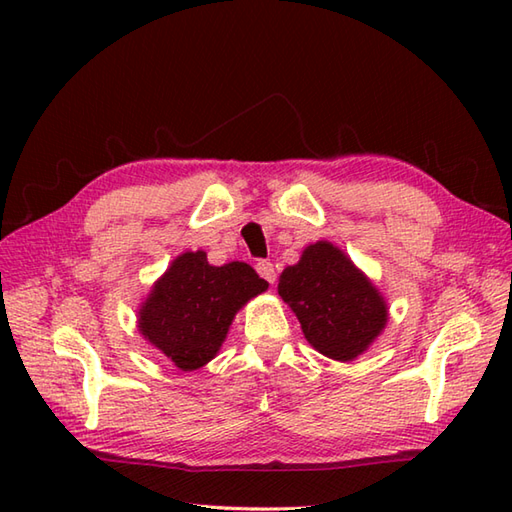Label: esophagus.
Returning <instances> with one entry per match:
<instances>
[{
    "instance_id": "1",
    "label": "esophagus",
    "mask_w": 512,
    "mask_h": 512,
    "mask_svg": "<svg viewBox=\"0 0 512 512\" xmlns=\"http://www.w3.org/2000/svg\"><path fill=\"white\" fill-rule=\"evenodd\" d=\"M255 268H257V273L262 275V277L268 281V284H275L277 273H275V266L270 264L268 259H259V262H257V266H255Z\"/></svg>"
}]
</instances>
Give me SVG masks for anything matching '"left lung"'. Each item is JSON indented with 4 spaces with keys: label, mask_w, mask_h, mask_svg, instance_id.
<instances>
[{
    "label": "left lung",
    "mask_w": 512,
    "mask_h": 512,
    "mask_svg": "<svg viewBox=\"0 0 512 512\" xmlns=\"http://www.w3.org/2000/svg\"><path fill=\"white\" fill-rule=\"evenodd\" d=\"M279 297L297 314L314 350L334 361H354L387 323V303L341 248L310 244L299 264L279 277Z\"/></svg>",
    "instance_id": "left-lung-1"
}]
</instances>
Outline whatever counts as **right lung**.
Segmentation results:
<instances>
[{
	"mask_svg": "<svg viewBox=\"0 0 512 512\" xmlns=\"http://www.w3.org/2000/svg\"><path fill=\"white\" fill-rule=\"evenodd\" d=\"M266 288L244 262L211 266L204 250L182 253L140 306L138 330L182 372H193L220 352L237 310Z\"/></svg>",
	"mask_w": 512,
	"mask_h": 512,
	"instance_id": "obj_1",
	"label": "right lung"
}]
</instances>
